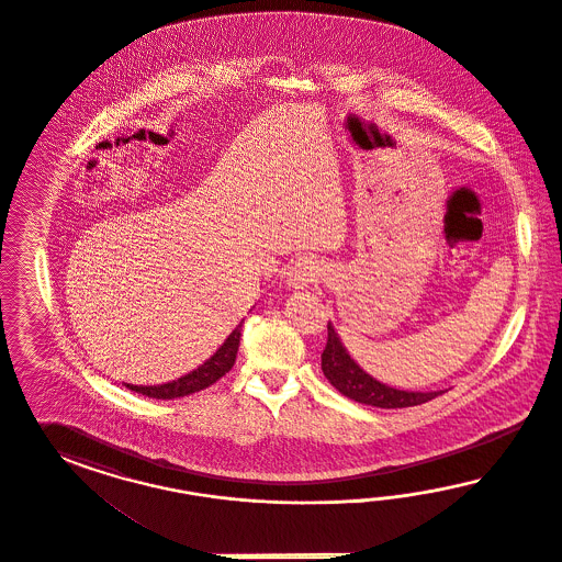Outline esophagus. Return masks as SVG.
<instances>
[{
    "instance_id": "obj_1",
    "label": "esophagus",
    "mask_w": 562,
    "mask_h": 562,
    "mask_svg": "<svg viewBox=\"0 0 562 562\" xmlns=\"http://www.w3.org/2000/svg\"><path fill=\"white\" fill-rule=\"evenodd\" d=\"M289 284L294 289H303L308 286L311 282L317 280L319 276V266L313 257H299L296 261H292L289 268Z\"/></svg>"
}]
</instances>
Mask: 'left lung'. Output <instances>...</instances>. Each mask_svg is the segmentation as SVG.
I'll use <instances>...</instances> for the list:
<instances>
[{
  "instance_id": "left-lung-1",
  "label": "left lung",
  "mask_w": 562,
  "mask_h": 562,
  "mask_svg": "<svg viewBox=\"0 0 562 562\" xmlns=\"http://www.w3.org/2000/svg\"><path fill=\"white\" fill-rule=\"evenodd\" d=\"M322 369L327 381L346 397L374 408H409L420 406L442 392H402L379 383L364 373L341 346L338 334L327 324V344L322 355Z\"/></svg>"
}]
</instances>
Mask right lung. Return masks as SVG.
Instances as JSON below:
<instances>
[{"label":"right lung","mask_w":562,"mask_h":562,"mask_svg":"<svg viewBox=\"0 0 562 562\" xmlns=\"http://www.w3.org/2000/svg\"><path fill=\"white\" fill-rule=\"evenodd\" d=\"M238 340H240V324L235 327V331L226 338L221 348L216 350L214 357L207 358L202 367H198L195 371L170 381L162 385H150V387H139V385H127L132 392L156 397V400H175V397H183L189 393L202 392L205 387H210L212 383H216L224 374L228 373L235 364L237 358Z\"/></svg>","instance_id":"right-lung-1"}]
</instances>
